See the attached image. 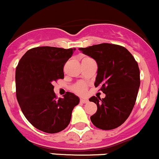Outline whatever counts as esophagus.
<instances>
[{
    "instance_id": "esophagus-1",
    "label": "esophagus",
    "mask_w": 159,
    "mask_h": 159,
    "mask_svg": "<svg viewBox=\"0 0 159 159\" xmlns=\"http://www.w3.org/2000/svg\"><path fill=\"white\" fill-rule=\"evenodd\" d=\"M80 103H88V100L87 99H81L80 100Z\"/></svg>"
}]
</instances>
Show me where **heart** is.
<instances>
[{"label":"heart","mask_w":159,"mask_h":159,"mask_svg":"<svg viewBox=\"0 0 159 159\" xmlns=\"http://www.w3.org/2000/svg\"><path fill=\"white\" fill-rule=\"evenodd\" d=\"M86 58H85L84 59H86ZM73 90L76 93L80 94H84L86 91V85L84 83H77L76 85H75L73 88Z\"/></svg>","instance_id":"b5f03b06"}]
</instances>
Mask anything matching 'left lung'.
<instances>
[{
    "mask_svg": "<svg viewBox=\"0 0 159 159\" xmlns=\"http://www.w3.org/2000/svg\"><path fill=\"white\" fill-rule=\"evenodd\" d=\"M79 49L96 61L94 86L101 87L106 94L102 99L95 96L89 98L98 107L91 121L100 129L118 128L128 118L135 104L140 84L138 64L126 48L116 44L101 43Z\"/></svg>",
    "mask_w": 159,
    "mask_h": 159,
    "instance_id": "left-lung-1",
    "label": "left lung"
}]
</instances>
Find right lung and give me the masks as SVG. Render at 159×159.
Listing matches in <instances>:
<instances>
[{
    "label": "right lung",
    "instance_id": "right-lung-1",
    "mask_svg": "<svg viewBox=\"0 0 159 159\" xmlns=\"http://www.w3.org/2000/svg\"><path fill=\"white\" fill-rule=\"evenodd\" d=\"M76 49L40 46L27 51L16 70L18 103L34 127L49 134L67 127L80 98L67 92L56 97L53 82L64 79V66Z\"/></svg>",
    "mask_w": 159,
    "mask_h": 159
}]
</instances>
